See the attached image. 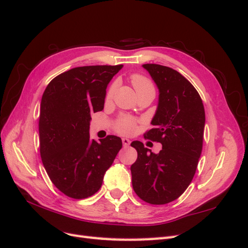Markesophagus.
<instances>
[{
	"mask_svg": "<svg viewBox=\"0 0 248 248\" xmlns=\"http://www.w3.org/2000/svg\"><path fill=\"white\" fill-rule=\"evenodd\" d=\"M122 142H123V146L124 147H128L130 145V140L128 139H122Z\"/></svg>",
	"mask_w": 248,
	"mask_h": 248,
	"instance_id": "1",
	"label": "esophagus"
}]
</instances>
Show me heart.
Instances as JSON below:
<instances>
[{
  "label": "heart",
  "instance_id": "heart-1",
  "mask_svg": "<svg viewBox=\"0 0 248 248\" xmlns=\"http://www.w3.org/2000/svg\"><path fill=\"white\" fill-rule=\"evenodd\" d=\"M131 84L136 90L137 93H141V92H152L155 93V89L154 86L149 78H147L144 76H140V74H133L130 78ZM116 92V84H111L106 94V99L110 100L112 97H114ZM137 127V121L133 118L130 117H123L118 121L116 128L117 130L122 133V134H130L134 130H136Z\"/></svg>",
  "mask_w": 248,
  "mask_h": 248
}]
</instances>
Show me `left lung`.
I'll list each match as a JSON object with an SVG mask.
<instances>
[{
	"label": "left lung",
	"mask_w": 248,
	"mask_h": 248,
	"mask_svg": "<svg viewBox=\"0 0 248 248\" xmlns=\"http://www.w3.org/2000/svg\"><path fill=\"white\" fill-rule=\"evenodd\" d=\"M159 91L158 106L146 139L160 142L153 153L136 140L138 159L130 170L132 187L149 204L164 205L177 200L196 174L205 128L204 104L190 82L167 66L144 64Z\"/></svg>",
	"instance_id": "obj_1"
}]
</instances>
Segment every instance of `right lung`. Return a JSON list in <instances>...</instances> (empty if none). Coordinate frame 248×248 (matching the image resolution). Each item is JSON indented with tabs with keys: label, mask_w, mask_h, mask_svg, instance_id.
<instances>
[{
	"label": "right lung",
	"mask_w": 248,
	"mask_h": 248,
	"mask_svg": "<svg viewBox=\"0 0 248 248\" xmlns=\"http://www.w3.org/2000/svg\"><path fill=\"white\" fill-rule=\"evenodd\" d=\"M123 65L82 66L59 74L47 85L40 104L42 163L65 196L86 199L100 189L122 140L90 139L91 112L104 107L107 88Z\"/></svg>",
	"instance_id": "1"
}]
</instances>
